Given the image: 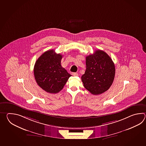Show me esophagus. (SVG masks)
I'll list each match as a JSON object with an SVG mask.
<instances>
[{
	"instance_id": "esophagus-1",
	"label": "esophagus",
	"mask_w": 146,
	"mask_h": 146,
	"mask_svg": "<svg viewBox=\"0 0 146 146\" xmlns=\"http://www.w3.org/2000/svg\"><path fill=\"white\" fill-rule=\"evenodd\" d=\"M72 75L74 76H78V73H77V72H73L72 74Z\"/></svg>"
}]
</instances>
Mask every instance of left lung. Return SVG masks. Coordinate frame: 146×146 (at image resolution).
Masks as SVG:
<instances>
[{
	"label": "left lung",
	"instance_id": "8db88e82",
	"mask_svg": "<svg viewBox=\"0 0 146 146\" xmlns=\"http://www.w3.org/2000/svg\"><path fill=\"white\" fill-rule=\"evenodd\" d=\"M86 70L81 77L84 88L94 95L106 91L115 77V65L111 58L105 52L96 50L86 57Z\"/></svg>",
	"mask_w": 146,
	"mask_h": 146
}]
</instances>
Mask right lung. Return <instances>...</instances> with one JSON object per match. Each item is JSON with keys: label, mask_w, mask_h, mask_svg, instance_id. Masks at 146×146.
<instances>
[{"label": "right lung", "mask_w": 146, "mask_h": 146, "mask_svg": "<svg viewBox=\"0 0 146 146\" xmlns=\"http://www.w3.org/2000/svg\"><path fill=\"white\" fill-rule=\"evenodd\" d=\"M62 55L48 50L37 59L34 67V77L37 84L50 93L62 90L72 75L61 65Z\"/></svg>", "instance_id": "obj_1"}]
</instances>
